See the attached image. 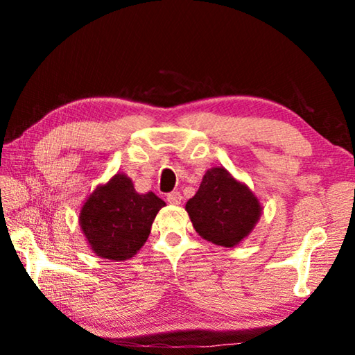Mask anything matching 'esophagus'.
Segmentation results:
<instances>
[{
    "label": "esophagus",
    "mask_w": 355,
    "mask_h": 355,
    "mask_svg": "<svg viewBox=\"0 0 355 355\" xmlns=\"http://www.w3.org/2000/svg\"><path fill=\"white\" fill-rule=\"evenodd\" d=\"M166 200H167V203H171V205H180L183 200V197L180 192H171V194H167Z\"/></svg>",
    "instance_id": "34e87169"
}]
</instances>
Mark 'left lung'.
Returning a JSON list of instances; mask_svg holds the SVG:
<instances>
[{"mask_svg":"<svg viewBox=\"0 0 355 355\" xmlns=\"http://www.w3.org/2000/svg\"><path fill=\"white\" fill-rule=\"evenodd\" d=\"M184 209L203 239L235 248L254 230L263 207L248 184L216 166L205 172L199 191L186 202Z\"/></svg>","mask_w":355,"mask_h":355,"instance_id":"left-lung-1","label":"left lung"}]
</instances>
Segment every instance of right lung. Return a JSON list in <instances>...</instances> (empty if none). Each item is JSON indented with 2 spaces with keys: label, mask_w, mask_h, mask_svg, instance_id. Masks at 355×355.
I'll return each mask as SVG.
<instances>
[{
  "label": "right lung",
  "mask_w": 355,
  "mask_h": 355,
  "mask_svg": "<svg viewBox=\"0 0 355 355\" xmlns=\"http://www.w3.org/2000/svg\"><path fill=\"white\" fill-rule=\"evenodd\" d=\"M163 207L166 202L152 191L141 194L128 175L117 172L89 194L78 220L95 255L125 261L146 244L156 214Z\"/></svg>",
  "instance_id": "obj_1"
}]
</instances>
